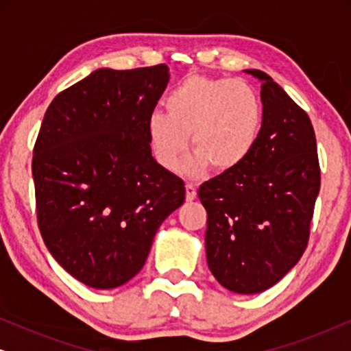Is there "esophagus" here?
I'll return each instance as SVG.
<instances>
[{
    "label": "esophagus",
    "instance_id": "34e87169",
    "mask_svg": "<svg viewBox=\"0 0 351 351\" xmlns=\"http://www.w3.org/2000/svg\"><path fill=\"white\" fill-rule=\"evenodd\" d=\"M185 191H186V201H193L196 198V186L193 184H186L185 185Z\"/></svg>",
    "mask_w": 351,
    "mask_h": 351
}]
</instances>
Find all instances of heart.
<instances>
[{"label": "heart", "instance_id": "b5f03b06", "mask_svg": "<svg viewBox=\"0 0 351 351\" xmlns=\"http://www.w3.org/2000/svg\"><path fill=\"white\" fill-rule=\"evenodd\" d=\"M166 112H153L147 134L156 161L176 172L189 148L196 155L190 165L201 174L210 165L232 171L251 155L262 128V102L243 80L191 75L182 80L165 100Z\"/></svg>", "mask_w": 351, "mask_h": 351}]
</instances>
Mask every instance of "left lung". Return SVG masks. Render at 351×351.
<instances>
[{
  "label": "left lung",
  "mask_w": 351,
  "mask_h": 351,
  "mask_svg": "<svg viewBox=\"0 0 351 351\" xmlns=\"http://www.w3.org/2000/svg\"><path fill=\"white\" fill-rule=\"evenodd\" d=\"M262 128L241 165L204 182L209 270L237 294L276 285L300 261L310 237L321 171L316 137L304 110L261 70Z\"/></svg>",
  "instance_id": "obj_1"
}]
</instances>
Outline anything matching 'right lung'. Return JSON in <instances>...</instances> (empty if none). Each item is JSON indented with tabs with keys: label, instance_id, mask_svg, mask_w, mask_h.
<instances>
[{
	"label": "right lung",
	"instance_id": "add662e5",
	"mask_svg": "<svg viewBox=\"0 0 351 351\" xmlns=\"http://www.w3.org/2000/svg\"><path fill=\"white\" fill-rule=\"evenodd\" d=\"M169 81L160 64L99 69L56 95L33 148L38 227L57 263L113 289L142 270L184 180L156 162L148 117Z\"/></svg>",
	"mask_w": 351,
	"mask_h": 351
}]
</instances>
